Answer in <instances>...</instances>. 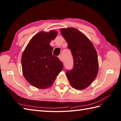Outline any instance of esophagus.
<instances>
[{
  "label": "esophagus",
  "mask_w": 121,
  "mask_h": 121,
  "mask_svg": "<svg viewBox=\"0 0 121 121\" xmlns=\"http://www.w3.org/2000/svg\"><path fill=\"white\" fill-rule=\"evenodd\" d=\"M59 58L61 61H62V62H63V56H62V54H60V55L59 56Z\"/></svg>",
  "instance_id": "obj_1"
}]
</instances>
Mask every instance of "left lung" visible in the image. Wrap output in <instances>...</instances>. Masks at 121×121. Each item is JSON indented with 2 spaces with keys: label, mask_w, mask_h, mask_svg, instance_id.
I'll return each mask as SVG.
<instances>
[{
  "label": "left lung",
  "mask_w": 121,
  "mask_h": 121,
  "mask_svg": "<svg viewBox=\"0 0 121 121\" xmlns=\"http://www.w3.org/2000/svg\"><path fill=\"white\" fill-rule=\"evenodd\" d=\"M60 31L73 59V68L67 70V77L74 89H86L94 81L98 72L95 49L86 35L75 28H64Z\"/></svg>",
  "instance_id": "1"
}]
</instances>
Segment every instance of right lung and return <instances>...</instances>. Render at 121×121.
I'll list each match as a JSON object with an SVG mask.
<instances>
[{
    "instance_id": "right-lung-1",
    "label": "right lung",
    "mask_w": 121,
    "mask_h": 121,
    "mask_svg": "<svg viewBox=\"0 0 121 121\" xmlns=\"http://www.w3.org/2000/svg\"><path fill=\"white\" fill-rule=\"evenodd\" d=\"M58 32H40L30 40L21 57L22 72L32 86L39 89L50 87L63 69V63L52 55L53 47L50 45Z\"/></svg>"
}]
</instances>
